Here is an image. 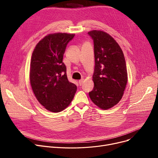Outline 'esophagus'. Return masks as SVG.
I'll return each instance as SVG.
<instances>
[{
  "mask_svg": "<svg viewBox=\"0 0 158 158\" xmlns=\"http://www.w3.org/2000/svg\"><path fill=\"white\" fill-rule=\"evenodd\" d=\"M82 82H83V79H81V80H79V81H78V83H79V86H81L82 85Z\"/></svg>",
  "mask_w": 158,
  "mask_h": 158,
  "instance_id": "1",
  "label": "esophagus"
}]
</instances>
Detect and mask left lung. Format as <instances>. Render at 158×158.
Returning <instances> with one entry per match:
<instances>
[{
    "label": "left lung",
    "instance_id": "left-lung-1",
    "mask_svg": "<svg viewBox=\"0 0 158 158\" xmlns=\"http://www.w3.org/2000/svg\"><path fill=\"white\" fill-rule=\"evenodd\" d=\"M94 40L95 68L94 87L89 95L102 110L118 104L127 82L125 57L119 45L110 35L101 31L88 32Z\"/></svg>",
    "mask_w": 158,
    "mask_h": 158
}]
</instances>
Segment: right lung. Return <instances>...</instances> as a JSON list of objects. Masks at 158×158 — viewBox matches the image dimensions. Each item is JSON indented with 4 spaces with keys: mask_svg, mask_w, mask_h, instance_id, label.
Instances as JSON below:
<instances>
[{
    "mask_svg": "<svg viewBox=\"0 0 158 158\" xmlns=\"http://www.w3.org/2000/svg\"><path fill=\"white\" fill-rule=\"evenodd\" d=\"M75 35H48L36 45L31 57L30 82L38 102L47 110L57 113L67 107L77 91L66 76L63 57Z\"/></svg>",
    "mask_w": 158,
    "mask_h": 158,
    "instance_id": "right-lung-1",
    "label": "right lung"
}]
</instances>
